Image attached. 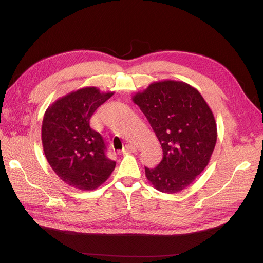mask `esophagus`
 I'll use <instances>...</instances> for the list:
<instances>
[{
	"instance_id": "1",
	"label": "esophagus",
	"mask_w": 263,
	"mask_h": 263,
	"mask_svg": "<svg viewBox=\"0 0 263 263\" xmlns=\"http://www.w3.org/2000/svg\"><path fill=\"white\" fill-rule=\"evenodd\" d=\"M135 151H136V147L133 146L132 144H128V145H126V147L123 148L122 153L123 154H132V153H135Z\"/></svg>"
}]
</instances>
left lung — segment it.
<instances>
[{"label": "left lung", "mask_w": 263, "mask_h": 263, "mask_svg": "<svg viewBox=\"0 0 263 263\" xmlns=\"http://www.w3.org/2000/svg\"><path fill=\"white\" fill-rule=\"evenodd\" d=\"M132 100L163 149L158 166L145 167L147 179L160 192H181L205 168L214 150L217 130L211 108L196 88L174 80L151 83Z\"/></svg>", "instance_id": "obj_1"}]
</instances>
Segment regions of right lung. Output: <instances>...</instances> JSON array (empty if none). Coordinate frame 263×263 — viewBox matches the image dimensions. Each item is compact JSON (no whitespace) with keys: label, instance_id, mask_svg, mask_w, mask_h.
<instances>
[{"label":"right lung","instance_id":"obj_1","mask_svg":"<svg viewBox=\"0 0 263 263\" xmlns=\"http://www.w3.org/2000/svg\"><path fill=\"white\" fill-rule=\"evenodd\" d=\"M114 92L84 87L69 92L46 110L41 140L45 156L62 180L78 190L91 191L107 180L116 162L105 155L100 133L90 128L95 110Z\"/></svg>","mask_w":263,"mask_h":263}]
</instances>
